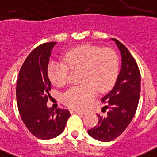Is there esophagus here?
<instances>
[{
    "label": "esophagus",
    "instance_id": "1",
    "mask_svg": "<svg viewBox=\"0 0 157 157\" xmlns=\"http://www.w3.org/2000/svg\"><path fill=\"white\" fill-rule=\"evenodd\" d=\"M71 114H78V115H83L84 112L82 111H71Z\"/></svg>",
    "mask_w": 157,
    "mask_h": 157
}]
</instances>
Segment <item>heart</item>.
I'll use <instances>...</instances> for the list:
<instances>
[{
    "instance_id": "heart-1",
    "label": "heart",
    "mask_w": 157,
    "mask_h": 157,
    "mask_svg": "<svg viewBox=\"0 0 157 157\" xmlns=\"http://www.w3.org/2000/svg\"><path fill=\"white\" fill-rule=\"evenodd\" d=\"M64 62L51 60L47 74L53 84L63 86L67 82L69 69L80 71V86H71L63 94L64 104L74 109H83L95 96V90L103 93L116 83L119 75V58L111 48L82 45L68 50Z\"/></svg>"
}]
</instances>
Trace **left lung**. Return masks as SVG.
<instances>
[{
  "label": "left lung",
  "instance_id": "obj_1",
  "mask_svg": "<svg viewBox=\"0 0 157 157\" xmlns=\"http://www.w3.org/2000/svg\"><path fill=\"white\" fill-rule=\"evenodd\" d=\"M116 41L122 58L121 70L113 89L102 99L109 109L106 117L98 115L96 126L88 130L94 139L108 142L117 138L128 128L136 111L140 93V72L136 62L124 44Z\"/></svg>",
  "mask_w": 157,
  "mask_h": 157
}]
</instances>
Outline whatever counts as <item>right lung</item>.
I'll list each match as a JSON object with an SVG mask.
<instances>
[{
	"label": "right lung",
	"instance_id": "1",
	"mask_svg": "<svg viewBox=\"0 0 157 157\" xmlns=\"http://www.w3.org/2000/svg\"><path fill=\"white\" fill-rule=\"evenodd\" d=\"M56 43L46 42L35 48L21 67L17 82L16 96L21 118L28 130L41 140L59 136L71 116L68 110H54L46 106L51 89L47 67Z\"/></svg>",
	"mask_w": 157,
	"mask_h": 157
}]
</instances>
